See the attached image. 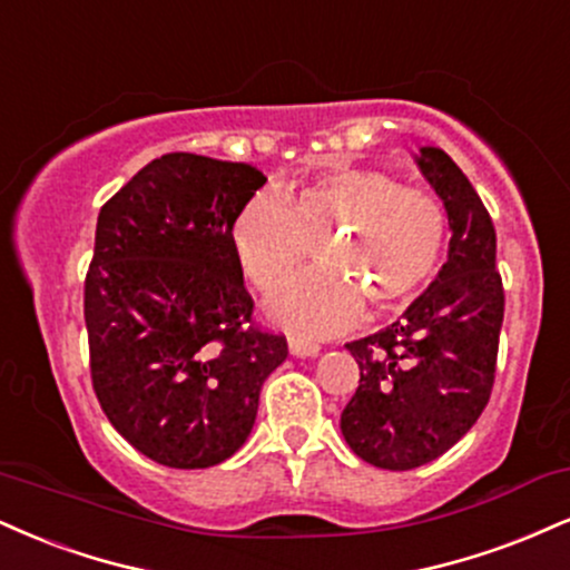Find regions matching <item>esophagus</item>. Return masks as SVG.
<instances>
[{
	"mask_svg": "<svg viewBox=\"0 0 570 570\" xmlns=\"http://www.w3.org/2000/svg\"><path fill=\"white\" fill-rule=\"evenodd\" d=\"M289 351L292 355H318V342L303 340V337H289Z\"/></svg>",
	"mask_w": 570,
	"mask_h": 570,
	"instance_id": "1",
	"label": "esophagus"
}]
</instances>
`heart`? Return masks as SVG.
I'll return each instance as SVG.
<instances>
[{
    "label": "heart",
    "mask_w": 570,
    "mask_h": 570,
    "mask_svg": "<svg viewBox=\"0 0 570 570\" xmlns=\"http://www.w3.org/2000/svg\"><path fill=\"white\" fill-rule=\"evenodd\" d=\"M449 217L422 188L380 169L337 167L281 196L257 194L238 209L230 244L257 292H271L316 244L328 268L301 274L267 299V315L303 334H334L363 305L397 311L433 278Z\"/></svg>",
    "instance_id": "obj_1"
}]
</instances>
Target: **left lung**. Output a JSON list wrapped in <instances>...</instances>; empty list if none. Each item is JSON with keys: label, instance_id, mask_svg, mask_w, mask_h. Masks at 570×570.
<instances>
[{"label": "left lung", "instance_id": "8db88e82", "mask_svg": "<svg viewBox=\"0 0 570 570\" xmlns=\"http://www.w3.org/2000/svg\"><path fill=\"white\" fill-rule=\"evenodd\" d=\"M416 161L449 215V259L401 321L345 345L361 380L342 411V435L382 470L422 468L478 422L504 321L489 209L441 148H422Z\"/></svg>", "mask_w": 570, "mask_h": 570}]
</instances>
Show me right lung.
Instances as JSON below:
<instances>
[{"instance_id":"1","label":"right lung","mask_w":570,"mask_h":570,"mask_svg":"<svg viewBox=\"0 0 570 570\" xmlns=\"http://www.w3.org/2000/svg\"><path fill=\"white\" fill-rule=\"evenodd\" d=\"M267 177L164 154L102 204L85 278L89 376L116 433L154 462L202 470L242 449L286 337L252 321L230 228Z\"/></svg>"}]
</instances>
